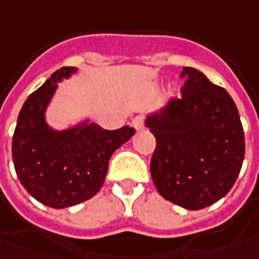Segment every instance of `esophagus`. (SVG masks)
Here are the masks:
<instances>
[{
    "label": "esophagus",
    "instance_id": "esophagus-1",
    "mask_svg": "<svg viewBox=\"0 0 259 259\" xmlns=\"http://www.w3.org/2000/svg\"><path fill=\"white\" fill-rule=\"evenodd\" d=\"M133 126L137 131L142 130V128H144V119H142V117H135V118L133 119Z\"/></svg>",
    "mask_w": 259,
    "mask_h": 259
}]
</instances>
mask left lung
Listing matches in <instances>:
<instances>
[{
	"instance_id": "8db88e82",
	"label": "left lung",
	"mask_w": 259,
	"mask_h": 259,
	"mask_svg": "<svg viewBox=\"0 0 259 259\" xmlns=\"http://www.w3.org/2000/svg\"><path fill=\"white\" fill-rule=\"evenodd\" d=\"M182 99L148 114L156 138L151 176L158 193L187 210L214 204L231 190L241 170L245 138L237 106L223 87L185 67Z\"/></svg>"
}]
</instances>
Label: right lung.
Segmentation results:
<instances>
[{
    "label": "right lung",
    "instance_id": "add662e5",
    "mask_svg": "<svg viewBox=\"0 0 259 259\" xmlns=\"http://www.w3.org/2000/svg\"><path fill=\"white\" fill-rule=\"evenodd\" d=\"M76 72L77 67H62L32 93L12 138L18 179L33 199L53 208L76 206L99 193L111 155L135 134L128 125L103 130L89 118L62 131L46 122L58 83Z\"/></svg>",
    "mask_w": 259,
    "mask_h": 259
}]
</instances>
